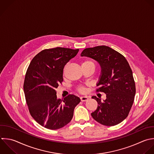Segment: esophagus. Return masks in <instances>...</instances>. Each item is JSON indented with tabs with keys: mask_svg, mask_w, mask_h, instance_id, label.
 Here are the masks:
<instances>
[{
	"mask_svg": "<svg viewBox=\"0 0 154 154\" xmlns=\"http://www.w3.org/2000/svg\"><path fill=\"white\" fill-rule=\"evenodd\" d=\"M80 99H81V100L82 102L87 101V100L88 99V98L87 96H81V97H80Z\"/></svg>",
	"mask_w": 154,
	"mask_h": 154,
	"instance_id": "34e87169",
	"label": "esophagus"
}]
</instances>
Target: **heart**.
Returning a JSON list of instances; mask_svg holds the SVG:
<instances>
[{
	"mask_svg": "<svg viewBox=\"0 0 154 154\" xmlns=\"http://www.w3.org/2000/svg\"><path fill=\"white\" fill-rule=\"evenodd\" d=\"M85 66H91L92 67L94 68V69H95L94 63L90 60H85L82 63V67H85ZM65 69H66V67H64L63 70L64 73H65ZM77 91L81 93H84L85 92V88L83 86H79L77 88Z\"/></svg>",
	"mask_w": 154,
	"mask_h": 154,
	"instance_id": "heart-1",
	"label": "heart"
}]
</instances>
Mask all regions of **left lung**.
Returning <instances> with one entry per match:
<instances>
[{
  "instance_id": "1",
  "label": "left lung",
  "mask_w": 154,
  "mask_h": 154,
  "mask_svg": "<svg viewBox=\"0 0 154 154\" xmlns=\"http://www.w3.org/2000/svg\"><path fill=\"white\" fill-rule=\"evenodd\" d=\"M81 55L99 63L101 75L96 91L103 92L106 97L102 102L92 96L98 105L91 116L103 125L111 126L120 123L128 117L135 94V84L128 62L123 55L106 46L86 48Z\"/></svg>"
}]
</instances>
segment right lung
<instances>
[{"instance_id": "add662e5", "label": "right lung", "mask_w": 154, "mask_h": 154, "mask_svg": "<svg viewBox=\"0 0 154 154\" xmlns=\"http://www.w3.org/2000/svg\"><path fill=\"white\" fill-rule=\"evenodd\" d=\"M79 49H45L32 60L26 73L23 89L29 111L40 125L52 130L61 128L72 119L80 99L69 94L57 98L56 88L63 81L64 66Z\"/></svg>"}]
</instances>
